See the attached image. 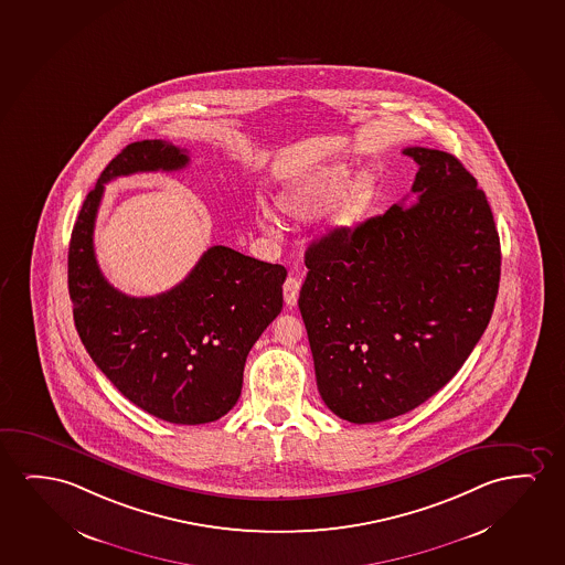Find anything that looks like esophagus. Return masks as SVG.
Wrapping results in <instances>:
<instances>
[{
    "label": "esophagus",
    "instance_id": "esophagus-1",
    "mask_svg": "<svg viewBox=\"0 0 565 565\" xmlns=\"http://www.w3.org/2000/svg\"><path fill=\"white\" fill-rule=\"evenodd\" d=\"M300 287H302V278L288 277L282 285V292H285V302L287 306H296L298 302V295H300Z\"/></svg>",
    "mask_w": 565,
    "mask_h": 565
}]
</instances>
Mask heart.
<instances>
[{
    "label": "heart",
    "instance_id": "obj_1",
    "mask_svg": "<svg viewBox=\"0 0 565 565\" xmlns=\"http://www.w3.org/2000/svg\"><path fill=\"white\" fill-rule=\"evenodd\" d=\"M382 199V180L372 170L358 174L356 164L334 160L296 175L278 191L275 205L290 221H313L331 213V226L339 232H354L366 223ZM265 232L275 234L277 221L267 213L259 215Z\"/></svg>",
    "mask_w": 565,
    "mask_h": 565
}]
</instances>
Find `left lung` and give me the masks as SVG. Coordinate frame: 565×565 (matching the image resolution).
<instances>
[{"mask_svg": "<svg viewBox=\"0 0 565 565\" xmlns=\"http://www.w3.org/2000/svg\"><path fill=\"white\" fill-rule=\"evenodd\" d=\"M416 203L306 249L300 290L319 395L342 420H390L436 395L492 318L500 236L449 152L406 147Z\"/></svg>", "mask_w": 565, "mask_h": 565, "instance_id": "1", "label": "left lung"}]
</instances>
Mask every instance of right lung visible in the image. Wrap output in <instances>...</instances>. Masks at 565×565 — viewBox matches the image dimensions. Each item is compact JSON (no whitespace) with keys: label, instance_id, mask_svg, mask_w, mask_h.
Here are the masks:
<instances>
[{"label":"right lung","instance_id":"1","mask_svg":"<svg viewBox=\"0 0 565 565\" xmlns=\"http://www.w3.org/2000/svg\"><path fill=\"white\" fill-rule=\"evenodd\" d=\"M188 162V152L160 139L110 160L73 226L67 285L81 341L116 390L160 420L195 426L238 403L247 354L282 310L287 269L213 246L180 285L136 298L104 278L93 244L104 183Z\"/></svg>","mask_w":565,"mask_h":565}]
</instances>
